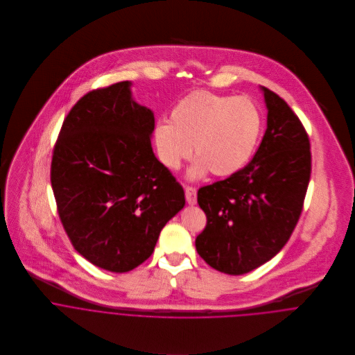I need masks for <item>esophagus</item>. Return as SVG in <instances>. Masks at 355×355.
Returning <instances> with one entry per match:
<instances>
[{"label":"esophagus","instance_id":"esophagus-1","mask_svg":"<svg viewBox=\"0 0 355 355\" xmlns=\"http://www.w3.org/2000/svg\"><path fill=\"white\" fill-rule=\"evenodd\" d=\"M186 201L189 205H196L197 203V190L194 187H186Z\"/></svg>","mask_w":355,"mask_h":355}]
</instances>
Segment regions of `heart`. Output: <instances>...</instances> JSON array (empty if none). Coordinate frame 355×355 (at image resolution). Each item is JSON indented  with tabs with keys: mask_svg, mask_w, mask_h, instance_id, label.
<instances>
[{
	"mask_svg": "<svg viewBox=\"0 0 355 355\" xmlns=\"http://www.w3.org/2000/svg\"><path fill=\"white\" fill-rule=\"evenodd\" d=\"M262 132V114L246 97L194 92L178 102L171 121L154 128V146L161 164L178 169L191 157L187 179L197 180L210 171L220 178L239 172L253 157Z\"/></svg>",
	"mask_w": 355,
	"mask_h": 355,
	"instance_id": "obj_1",
	"label": "heart"
}]
</instances>
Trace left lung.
Wrapping results in <instances>:
<instances>
[{"instance_id": "obj_1", "label": "left lung", "mask_w": 355, "mask_h": 355, "mask_svg": "<svg viewBox=\"0 0 355 355\" xmlns=\"http://www.w3.org/2000/svg\"><path fill=\"white\" fill-rule=\"evenodd\" d=\"M266 131L253 159L228 179L198 190L207 224L197 252L216 270L245 275L279 253L302 211L310 144L287 102L261 86Z\"/></svg>"}]
</instances>
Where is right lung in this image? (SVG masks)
I'll list each match as a JSON object with an SVG mask.
<instances>
[{"label":"right lung","mask_w":355,"mask_h":355,"mask_svg":"<svg viewBox=\"0 0 355 355\" xmlns=\"http://www.w3.org/2000/svg\"><path fill=\"white\" fill-rule=\"evenodd\" d=\"M131 86L120 82L76 102L51 159L58 216L75 250L114 273L145 262L186 203L153 152L154 113L134 100Z\"/></svg>","instance_id":"add662e5"}]
</instances>
